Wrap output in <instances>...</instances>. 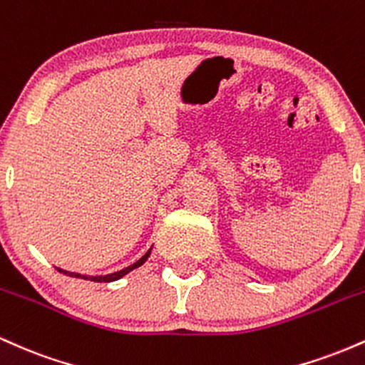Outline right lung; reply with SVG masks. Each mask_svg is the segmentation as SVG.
Listing matches in <instances>:
<instances>
[{
	"instance_id": "1",
	"label": "right lung",
	"mask_w": 365,
	"mask_h": 365,
	"mask_svg": "<svg viewBox=\"0 0 365 365\" xmlns=\"http://www.w3.org/2000/svg\"><path fill=\"white\" fill-rule=\"evenodd\" d=\"M149 254H150V249H149V250H148V252H145L144 255H142V257L139 259V261H137V262H133V264H132V266L125 267V269H121V271H116V273L106 274V276H86V274H78V273H68V271H63V269H60V267H58V271H60V273H63V274H68V276H73V278L91 279V282H98V283H110V282H116V279H120V278H121V276H125V274H127V273H130V271H132V269H135V267H139V266H142V264H144L145 261H148Z\"/></svg>"
}]
</instances>
